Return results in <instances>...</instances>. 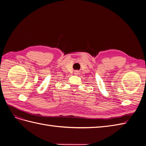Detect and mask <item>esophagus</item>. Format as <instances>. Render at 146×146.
Returning a JSON list of instances; mask_svg holds the SVG:
<instances>
[{"instance_id":"esophagus-1","label":"esophagus","mask_w":146,"mask_h":146,"mask_svg":"<svg viewBox=\"0 0 146 146\" xmlns=\"http://www.w3.org/2000/svg\"><path fill=\"white\" fill-rule=\"evenodd\" d=\"M74 74H76V75H77V74H78V70H76V71L74 72Z\"/></svg>"}]
</instances>
